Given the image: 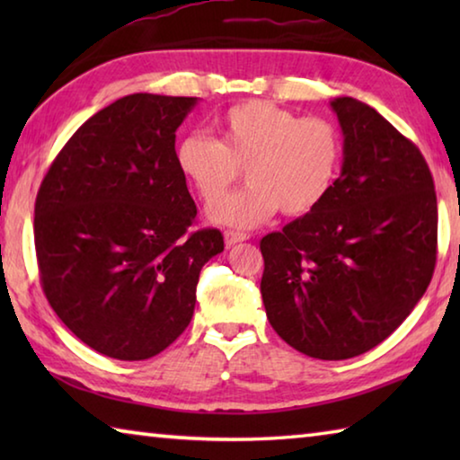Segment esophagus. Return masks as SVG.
<instances>
[{
  "label": "esophagus",
  "instance_id": "esophagus-1",
  "mask_svg": "<svg viewBox=\"0 0 460 460\" xmlns=\"http://www.w3.org/2000/svg\"><path fill=\"white\" fill-rule=\"evenodd\" d=\"M249 235H245V233H237V231H225V243H227L229 247L235 245V243H241V241H247Z\"/></svg>",
  "mask_w": 460,
  "mask_h": 460
}]
</instances>
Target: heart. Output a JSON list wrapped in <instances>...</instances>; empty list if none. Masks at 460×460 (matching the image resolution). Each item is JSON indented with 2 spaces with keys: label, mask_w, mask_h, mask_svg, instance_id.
I'll list each match as a JSON object with an SVG mask.
<instances>
[{
  "label": "heart",
  "mask_w": 460,
  "mask_h": 460,
  "mask_svg": "<svg viewBox=\"0 0 460 460\" xmlns=\"http://www.w3.org/2000/svg\"><path fill=\"white\" fill-rule=\"evenodd\" d=\"M221 139L189 131L176 144V166L199 197L213 202L241 176L247 186L215 202L208 219L252 229L278 208L300 217L321 205L339 172V129L321 118H300L270 101H243L217 119Z\"/></svg>",
  "instance_id": "obj_1"
}]
</instances>
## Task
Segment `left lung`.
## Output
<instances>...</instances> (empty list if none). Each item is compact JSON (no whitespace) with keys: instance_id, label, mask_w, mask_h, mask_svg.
I'll use <instances>...</instances> for the list:
<instances>
[{"instance_id":"1","label":"left lung","mask_w":460,"mask_h":460,"mask_svg":"<svg viewBox=\"0 0 460 460\" xmlns=\"http://www.w3.org/2000/svg\"><path fill=\"white\" fill-rule=\"evenodd\" d=\"M342 168L314 211L261 239L274 331L314 359H351L414 310L436 266L434 181L424 155L376 109L331 101Z\"/></svg>"}]
</instances>
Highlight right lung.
<instances>
[{
	"label": "right lung",
	"instance_id": "obj_1",
	"mask_svg": "<svg viewBox=\"0 0 460 460\" xmlns=\"http://www.w3.org/2000/svg\"><path fill=\"white\" fill-rule=\"evenodd\" d=\"M197 97L134 93L101 109L54 158L34 207L42 290L75 337L119 361L164 351L189 326L219 229L189 231L197 205L174 158Z\"/></svg>",
	"mask_w": 460,
	"mask_h": 460
}]
</instances>
